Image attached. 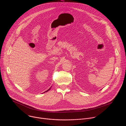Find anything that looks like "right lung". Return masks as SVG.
<instances>
[{"label":"right lung","mask_w":126,"mask_h":126,"mask_svg":"<svg viewBox=\"0 0 126 126\" xmlns=\"http://www.w3.org/2000/svg\"><path fill=\"white\" fill-rule=\"evenodd\" d=\"M50 88H49V89H48V90H47V91H45V92H47V91H49V90H50ZM45 92H44V93H45Z\"/></svg>","instance_id":"add662e5"}]
</instances>
